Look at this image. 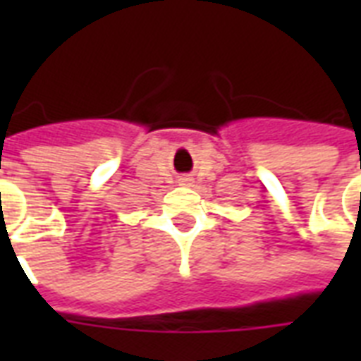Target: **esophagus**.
Here are the masks:
<instances>
[{"instance_id":"esophagus-1","label":"esophagus","mask_w":361,"mask_h":361,"mask_svg":"<svg viewBox=\"0 0 361 361\" xmlns=\"http://www.w3.org/2000/svg\"><path fill=\"white\" fill-rule=\"evenodd\" d=\"M191 183H192V178L189 174L181 176L180 178V185H191Z\"/></svg>"}]
</instances>
